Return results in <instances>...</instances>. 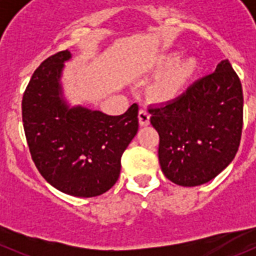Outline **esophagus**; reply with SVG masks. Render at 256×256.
<instances>
[{
  "label": "esophagus",
  "instance_id": "obj_1",
  "mask_svg": "<svg viewBox=\"0 0 256 256\" xmlns=\"http://www.w3.org/2000/svg\"><path fill=\"white\" fill-rule=\"evenodd\" d=\"M138 120L141 126H148L150 124V112L146 108H141L138 112Z\"/></svg>",
  "mask_w": 256,
  "mask_h": 256
}]
</instances>
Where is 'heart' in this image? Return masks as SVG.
Returning <instances> with one entry per match:
<instances>
[{
    "label": "heart",
    "mask_w": 256,
    "mask_h": 256,
    "mask_svg": "<svg viewBox=\"0 0 256 256\" xmlns=\"http://www.w3.org/2000/svg\"><path fill=\"white\" fill-rule=\"evenodd\" d=\"M177 55L164 58L162 65L169 66L151 83L150 94L158 101H168L176 98L183 88L186 87L190 79L198 70V61L194 58H187L182 61H177Z\"/></svg>",
    "instance_id": "heart-1"
}]
</instances>
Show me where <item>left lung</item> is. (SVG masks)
Returning <instances> with one entry per match:
<instances>
[{
  "mask_svg": "<svg viewBox=\"0 0 256 256\" xmlns=\"http://www.w3.org/2000/svg\"><path fill=\"white\" fill-rule=\"evenodd\" d=\"M159 133V162L176 184L200 186L227 168L238 150L244 94L230 61L198 79L176 100L151 106Z\"/></svg>",
  "mask_w": 256,
  "mask_h": 256,
  "instance_id": "obj_1",
  "label": "left lung"
}]
</instances>
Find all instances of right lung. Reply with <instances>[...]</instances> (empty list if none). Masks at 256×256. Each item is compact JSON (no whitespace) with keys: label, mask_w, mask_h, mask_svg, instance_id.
<instances>
[{"label":"right lung","mask_w":256,"mask_h":256,"mask_svg":"<svg viewBox=\"0 0 256 256\" xmlns=\"http://www.w3.org/2000/svg\"><path fill=\"white\" fill-rule=\"evenodd\" d=\"M70 58V51H60L36 69L22 94V126L42 177L68 195L94 198L119 178L122 155L138 130V105L118 116L68 108L60 76Z\"/></svg>","instance_id":"1"}]
</instances>
